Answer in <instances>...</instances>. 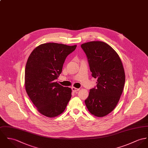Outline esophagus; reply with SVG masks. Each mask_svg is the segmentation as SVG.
Returning a JSON list of instances; mask_svg holds the SVG:
<instances>
[{"label": "esophagus", "mask_w": 148, "mask_h": 148, "mask_svg": "<svg viewBox=\"0 0 148 148\" xmlns=\"http://www.w3.org/2000/svg\"><path fill=\"white\" fill-rule=\"evenodd\" d=\"M72 90L73 92H77V91H79L80 90V89H78V88H76L75 87H72Z\"/></svg>", "instance_id": "esophagus-1"}]
</instances>
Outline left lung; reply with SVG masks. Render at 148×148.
I'll list each match as a JSON object with an SVG mask.
<instances>
[{"label": "left lung", "instance_id": "1", "mask_svg": "<svg viewBox=\"0 0 148 148\" xmlns=\"http://www.w3.org/2000/svg\"><path fill=\"white\" fill-rule=\"evenodd\" d=\"M87 56L97 87L90 90L85 101L89 111L95 116L108 115L116 106L123 93L125 72L118 53L102 41H91L81 45Z\"/></svg>", "mask_w": 148, "mask_h": 148}]
</instances>
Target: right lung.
Listing matches in <instances>:
<instances>
[{"instance_id":"1","label":"right lung","mask_w":148,"mask_h":148,"mask_svg":"<svg viewBox=\"0 0 148 148\" xmlns=\"http://www.w3.org/2000/svg\"><path fill=\"white\" fill-rule=\"evenodd\" d=\"M77 45L46 43L30 54L25 70V88L38 112L49 118L64 112L71 98L72 90L54 80L62 71L66 57Z\"/></svg>"}]
</instances>
